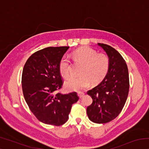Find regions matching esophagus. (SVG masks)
I'll list each match as a JSON object with an SVG mask.
<instances>
[{"instance_id": "34e87169", "label": "esophagus", "mask_w": 149, "mask_h": 149, "mask_svg": "<svg viewBox=\"0 0 149 149\" xmlns=\"http://www.w3.org/2000/svg\"><path fill=\"white\" fill-rule=\"evenodd\" d=\"M84 94H85V93L84 92H81V91L78 92V96H79V98L83 97V96L84 95Z\"/></svg>"}]
</instances>
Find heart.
<instances>
[{
	"instance_id": "heart-1",
	"label": "heart",
	"mask_w": 149,
	"mask_h": 149,
	"mask_svg": "<svg viewBox=\"0 0 149 149\" xmlns=\"http://www.w3.org/2000/svg\"><path fill=\"white\" fill-rule=\"evenodd\" d=\"M73 60L75 63L82 64L77 77H72L65 83L68 90H81L87 88L90 83L97 85L107 76L110 67V59L107 54L100 52L90 47H82L74 50ZM59 71L64 78L71 75L72 64L70 59L63 56L60 60Z\"/></svg>"
}]
</instances>
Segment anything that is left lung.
Wrapping results in <instances>:
<instances>
[{
    "label": "left lung",
    "instance_id": "8db88e82",
    "mask_svg": "<svg viewBox=\"0 0 149 149\" xmlns=\"http://www.w3.org/2000/svg\"><path fill=\"white\" fill-rule=\"evenodd\" d=\"M98 45L109 56L110 67L104 79L87 91L93 102L87 108V114L92 122L104 123L115 119L122 110L129 93L130 79L122 55L110 45Z\"/></svg>",
    "mask_w": 149,
    "mask_h": 149
}]
</instances>
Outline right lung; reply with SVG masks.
I'll list each match as a JSON object with an SVG mask.
<instances>
[{"label":"right lung","instance_id":"right-lung-1","mask_svg":"<svg viewBox=\"0 0 149 149\" xmlns=\"http://www.w3.org/2000/svg\"><path fill=\"white\" fill-rule=\"evenodd\" d=\"M69 47H47L34 52L24 65L22 86L24 99L40 122L62 125L67 122L72 104L79 100L76 92L56 93L63 85L59 62Z\"/></svg>","mask_w":149,"mask_h":149}]
</instances>
